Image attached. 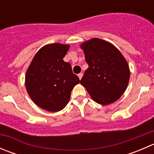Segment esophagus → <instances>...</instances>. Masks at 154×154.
I'll use <instances>...</instances> for the list:
<instances>
[{
	"mask_svg": "<svg viewBox=\"0 0 154 154\" xmlns=\"http://www.w3.org/2000/svg\"><path fill=\"white\" fill-rule=\"evenodd\" d=\"M78 77H79V78H80V79L82 78V77H83V74H82V73H80V74H78Z\"/></svg>",
	"mask_w": 154,
	"mask_h": 154,
	"instance_id": "1",
	"label": "esophagus"
}]
</instances>
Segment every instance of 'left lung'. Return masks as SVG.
Here are the masks:
<instances>
[{
	"mask_svg": "<svg viewBox=\"0 0 154 154\" xmlns=\"http://www.w3.org/2000/svg\"><path fill=\"white\" fill-rule=\"evenodd\" d=\"M88 68L80 83L91 98L108 105L120 98L128 85L130 70L127 62L114 45L100 38L81 45Z\"/></svg>",
	"mask_w": 154,
	"mask_h": 154,
	"instance_id": "obj_1",
	"label": "left lung"
}]
</instances>
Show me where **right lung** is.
Segmentation results:
<instances>
[{"label":"right lung","mask_w":154,"mask_h":154,"mask_svg":"<svg viewBox=\"0 0 154 154\" xmlns=\"http://www.w3.org/2000/svg\"><path fill=\"white\" fill-rule=\"evenodd\" d=\"M69 49L67 45H48L32 59L25 76L29 97L42 109L58 112L69 101L71 90L80 83L69 63L63 60Z\"/></svg>","instance_id":"obj_1"}]
</instances>
